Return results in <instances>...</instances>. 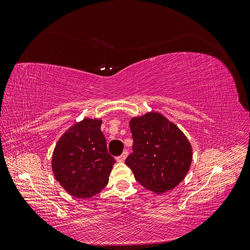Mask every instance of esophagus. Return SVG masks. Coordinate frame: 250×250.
Instances as JSON below:
<instances>
[{"mask_svg": "<svg viewBox=\"0 0 250 250\" xmlns=\"http://www.w3.org/2000/svg\"><path fill=\"white\" fill-rule=\"evenodd\" d=\"M127 155H128V152H127V151L125 150L122 154H121L120 156H118V157H117V161H118L119 163H123V162L126 160Z\"/></svg>", "mask_w": 250, "mask_h": 250, "instance_id": "obj_1", "label": "esophagus"}]
</instances>
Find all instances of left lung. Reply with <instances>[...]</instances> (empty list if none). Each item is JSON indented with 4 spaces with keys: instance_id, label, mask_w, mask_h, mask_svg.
Instances as JSON below:
<instances>
[{
    "instance_id": "1",
    "label": "left lung",
    "mask_w": 250,
    "mask_h": 250,
    "mask_svg": "<svg viewBox=\"0 0 250 250\" xmlns=\"http://www.w3.org/2000/svg\"><path fill=\"white\" fill-rule=\"evenodd\" d=\"M132 153L126 158L135 180L157 194L168 192L186 177L192 146L179 128L160 112L132 118Z\"/></svg>"
}]
</instances>
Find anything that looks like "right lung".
Here are the masks:
<instances>
[{"instance_id":"obj_1","label":"right lung","mask_w":250,"mask_h":250,"mask_svg":"<svg viewBox=\"0 0 250 250\" xmlns=\"http://www.w3.org/2000/svg\"><path fill=\"white\" fill-rule=\"evenodd\" d=\"M100 119L85 118L58 140L52 156L56 180L70 195L89 198L107 186L116 163L107 151Z\"/></svg>"}]
</instances>
